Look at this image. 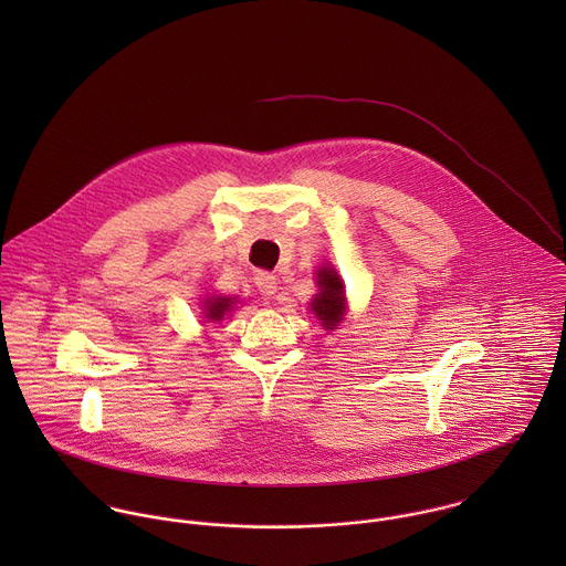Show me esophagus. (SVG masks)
Listing matches in <instances>:
<instances>
[{
    "mask_svg": "<svg viewBox=\"0 0 566 566\" xmlns=\"http://www.w3.org/2000/svg\"><path fill=\"white\" fill-rule=\"evenodd\" d=\"M254 285L259 287V292H261L263 296H274V294H276V287H279L276 276L270 274V272H256Z\"/></svg>",
    "mask_w": 566,
    "mask_h": 566,
    "instance_id": "34e87169",
    "label": "esophagus"
}]
</instances>
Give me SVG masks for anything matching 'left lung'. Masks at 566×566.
<instances>
[{"label": "left lung", "mask_w": 566, "mask_h": 566, "mask_svg": "<svg viewBox=\"0 0 566 566\" xmlns=\"http://www.w3.org/2000/svg\"><path fill=\"white\" fill-rule=\"evenodd\" d=\"M318 294L312 301V312L323 321L324 328H335L344 316V285L333 268H321L318 272Z\"/></svg>", "instance_id": "8db88e82"}]
</instances>
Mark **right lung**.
I'll return each mask as SVG.
<instances>
[{"label":"right lung","instance_id":"right-lung-1","mask_svg":"<svg viewBox=\"0 0 566 566\" xmlns=\"http://www.w3.org/2000/svg\"><path fill=\"white\" fill-rule=\"evenodd\" d=\"M231 305H233L231 298H211V301H207V305H205L207 307V312H205L207 321H211V323L222 321L224 314L231 310Z\"/></svg>","mask_w":566,"mask_h":566}]
</instances>
